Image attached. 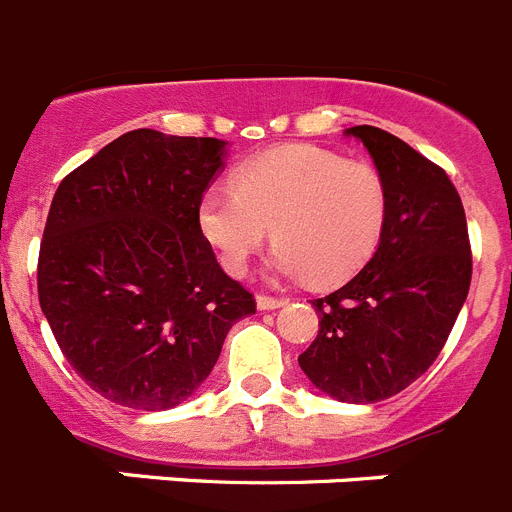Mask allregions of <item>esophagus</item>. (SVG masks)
Returning a JSON list of instances; mask_svg holds the SVG:
<instances>
[{"mask_svg": "<svg viewBox=\"0 0 512 512\" xmlns=\"http://www.w3.org/2000/svg\"><path fill=\"white\" fill-rule=\"evenodd\" d=\"M284 297H271V295H259L256 297V305H259V310H277V307L284 305Z\"/></svg>", "mask_w": 512, "mask_h": 512, "instance_id": "34e87169", "label": "esophagus"}]
</instances>
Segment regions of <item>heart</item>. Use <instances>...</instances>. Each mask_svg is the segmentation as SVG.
<instances>
[{
    "label": "heart",
    "mask_w": 512,
    "mask_h": 512,
    "mask_svg": "<svg viewBox=\"0 0 512 512\" xmlns=\"http://www.w3.org/2000/svg\"><path fill=\"white\" fill-rule=\"evenodd\" d=\"M387 212L390 197L374 166L325 148L284 146L238 166L233 187L205 189L197 225L233 277L246 274L271 228V266L330 287L372 259Z\"/></svg>",
    "instance_id": "b5f03b06"
}]
</instances>
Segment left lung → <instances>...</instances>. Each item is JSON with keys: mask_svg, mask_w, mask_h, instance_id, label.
Masks as SVG:
<instances>
[{"mask_svg": "<svg viewBox=\"0 0 512 512\" xmlns=\"http://www.w3.org/2000/svg\"><path fill=\"white\" fill-rule=\"evenodd\" d=\"M382 174L390 212L369 264L315 300L318 338L302 372L341 402H379L438 359L472 282L464 205L449 174L405 140L372 125L348 128Z\"/></svg>", "mask_w": 512, "mask_h": 512, "instance_id": "8db88e82", "label": "left lung"}]
</instances>
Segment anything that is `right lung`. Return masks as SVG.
I'll return each mask as SVG.
<instances>
[{"instance_id": "1", "label": "right lung", "mask_w": 512, "mask_h": 512, "mask_svg": "<svg viewBox=\"0 0 512 512\" xmlns=\"http://www.w3.org/2000/svg\"><path fill=\"white\" fill-rule=\"evenodd\" d=\"M225 140L130 130L53 194L38 297L84 382L133 410H169L207 377L256 300L197 225Z\"/></svg>"}]
</instances>
